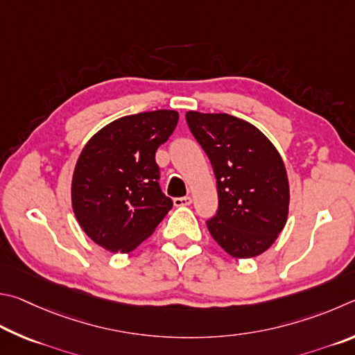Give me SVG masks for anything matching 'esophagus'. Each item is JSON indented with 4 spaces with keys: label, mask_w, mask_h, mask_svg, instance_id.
Segmentation results:
<instances>
[{
    "label": "esophagus",
    "mask_w": 355,
    "mask_h": 355,
    "mask_svg": "<svg viewBox=\"0 0 355 355\" xmlns=\"http://www.w3.org/2000/svg\"><path fill=\"white\" fill-rule=\"evenodd\" d=\"M190 204H191V198H190V196H182V198H174V206H178V207L190 206Z\"/></svg>",
    "instance_id": "esophagus-1"
}]
</instances>
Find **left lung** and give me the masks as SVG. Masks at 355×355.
<instances>
[{"label": "left lung", "mask_w": 355, "mask_h": 355, "mask_svg": "<svg viewBox=\"0 0 355 355\" xmlns=\"http://www.w3.org/2000/svg\"><path fill=\"white\" fill-rule=\"evenodd\" d=\"M212 164L218 210L207 221L214 240L235 259L275 243L287 223L290 187L276 146L251 123L227 114H185Z\"/></svg>", "instance_id": "1"}]
</instances>
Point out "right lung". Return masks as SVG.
<instances>
[{
  "label": "right lung",
  "instance_id": "right-lung-1",
  "mask_svg": "<svg viewBox=\"0 0 355 355\" xmlns=\"http://www.w3.org/2000/svg\"><path fill=\"white\" fill-rule=\"evenodd\" d=\"M176 110L121 116L87 141L71 181V206L79 226L96 245L126 254L145 241L168 210L155 151L173 134Z\"/></svg>",
  "mask_w": 355,
  "mask_h": 355
}]
</instances>
